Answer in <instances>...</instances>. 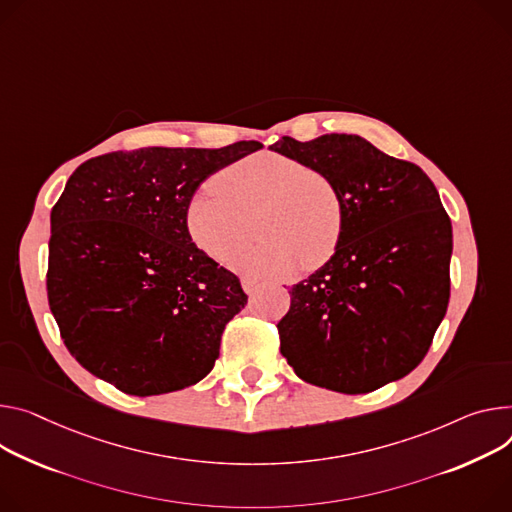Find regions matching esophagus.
I'll return each instance as SVG.
<instances>
[{
	"instance_id": "obj_1",
	"label": "esophagus",
	"mask_w": 512,
	"mask_h": 512,
	"mask_svg": "<svg viewBox=\"0 0 512 512\" xmlns=\"http://www.w3.org/2000/svg\"><path fill=\"white\" fill-rule=\"evenodd\" d=\"M241 284H243V290H245L247 294H253V292L259 288V282H257V280H251V277H243Z\"/></svg>"
}]
</instances>
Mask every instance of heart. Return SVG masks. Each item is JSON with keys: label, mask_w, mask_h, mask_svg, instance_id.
<instances>
[{"label": "heart", "mask_w": 512, "mask_h": 512, "mask_svg": "<svg viewBox=\"0 0 512 512\" xmlns=\"http://www.w3.org/2000/svg\"><path fill=\"white\" fill-rule=\"evenodd\" d=\"M185 206L188 237L216 263L235 259L249 243L257 216L261 239L235 267L251 277H288L312 271L337 253L343 235V202L335 181L302 161L263 151L212 177Z\"/></svg>", "instance_id": "heart-1"}]
</instances>
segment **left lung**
<instances>
[{
    "mask_svg": "<svg viewBox=\"0 0 512 512\" xmlns=\"http://www.w3.org/2000/svg\"><path fill=\"white\" fill-rule=\"evenodd\" d=\"M327 173L341 194L337 253L292 286L280 351L308 384L367 394L423 361L449 304L451 220L427 173L357 134L269 147Z\"/></svg>",
    "mask_w": 512,
    "mask_h": 512,
    "instance_id": "left-lung-1",
    "label": "left lung"
}]
</instances>
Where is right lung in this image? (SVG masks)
<instances>
[{
  "label": "right lung",
  "instance_id": "1",
  "mask_svg": "<svg viewBox=\"0 0 512 512\" xmlns=\"http://www.w3.org/2000/svg\"><path fill=\"white\" fill-rule=\"evenodd\" d=\"M261 147L114 151L73 171L51 212L46 292L65 347L87 371L132 396L210 374L247 294L196 249L185 206L208 175Z\"/></svg>",
  "mask_w": 512,
  "mask_h": 512
}]
</instances>
